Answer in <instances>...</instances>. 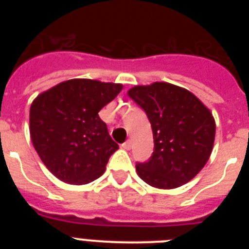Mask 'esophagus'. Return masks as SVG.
<instances>
[{"instance_id":"esophagus-1","label":"esophagus","mask_w":249,"mask_h":249,"mask_svg":"<svg viewBox=\"0 0 249 249\" xmlns=\"http://www.w3.org/2000/svg\"><path fill=\"white\" fill-rule=\"evenodd\" d=\"M131 147H132V143H131V141H126V142H124V143H122V148L123 149H127V151H128V149H131Z\"/></svg>"}]
</instances>
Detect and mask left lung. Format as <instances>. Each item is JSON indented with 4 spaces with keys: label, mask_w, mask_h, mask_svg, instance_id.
<instances>
[{
    "label": "left lung",
    "mask_w": 249,
    "mask_h": 249,
    "mask_svg": "<svg viewBox=\"0 0 249 249\" xmlns=\"http://www.w3.org/2000/svg\"><path fill=\"white\" fill-rule=\"evenodd\" d=\"M128 96L146 112L155 149L137 162V175L157 188H177L190 182L207 163L213 148L212 113L190 91L167 82L135 86Z\"/></svg>",
    "instance_id": "left-lung-1"
}]
</instances>
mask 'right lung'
I'll list each match as a JSON object with an SVG mask.
<instances>
[{
    "label": "right lung",
    "mask_w": 249,
    "mask_h": 249,
    "mask_svg": "<svg viewBox=\"0 0 249 249\" xmlns=\"http://www.w3.org/2000/svg\"><path fill=\"white\" fill-rule=\"evenodd\" d=\"M120 83L68 80L37 96L30 109V133L48 171L70 184L103 175L118 149L98 112L122 91Z\"/></svg>",
    "instance_id": "add662e5"
}]
</instances>
